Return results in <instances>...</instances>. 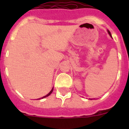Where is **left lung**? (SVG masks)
Instances as JSON below:
<instances>
[{"label": "left lung", "mask_w": 129, "mask_h": 129, "mask_svg": "<svg viewBox=\"0 0 129 129\" xmlns=\"http://www.w3.org/2000/svg\"><path fill=\"white\" fill-rule=\"evenodd\" d=\"M108 32H109V35H110V36H111V34H110V31H108ZM111 37H112V36H111Z\"/></svg>", "instance_id": "8db88e82"}]
</instances>
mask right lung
<instances>
[{
	"label": "right lung",
	"instance_id": "right-lung-1",
	"mask_svg": "<svg viewBox=\"0 0 129 129\" xmlns=\"http://www.w3.org/2000/svg\"><path fill=\"white\" fill-rule=\"evenodd\" d=\"M53 88H52V90H51L50 92H49V93H48V94H47V95H45V96L43 97V98H39V99H38V100H41V99H43V98H46V97H48V95H50L51 94H52V92H53Z\"/></svg>",
	"mask_w": 129,
	"mask_h": 129
}]
</instances>
